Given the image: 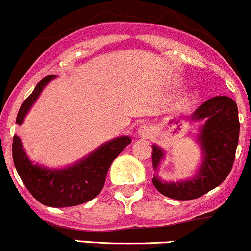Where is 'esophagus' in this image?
<instances>
[{"mask_svg": "<svg viewBox=\"0 0 251 251\" xmlns=\"http://www.w3.org/2000/svg\"><path fill=\"white\" fill-rule=\"evenodd\" d=\"M152 133H153L152 127H151L150 125H147V124H145V125L140 126L139 130H138V134H139L140 138L148 139V138H150L151 136H152Z\"/></svg>", "mask_w": 251, "mask_h": 251, "instance_id": "esophagus-1", "label": "esophagus"}]
</instances>
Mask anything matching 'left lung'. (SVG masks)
Wrapping results in <instances>:
<instances>
[{"instance_id":"1","label":"left lung","mask_w":251,"mask_h":251,"mask_svg":"<svg viewBox=\"0 0 251 251\" xmlns=\"http://www.w3.org/2000/svg\"><path fill=\"white\" fill-rule=\"evenodd\" d=\"M200 121L197 134L201 150V163L187 180L168 182L159 178L158 168L166 157L159 145H152V167L156 174L152 183L161 194L175 200H192L218 187L231 172L239 137L237 104L228 96L208 99L193 112L191 123Z\"/></svg>"}]
</instances>
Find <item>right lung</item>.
Wrapping results in <instances>:
<instances>
[{"instance_id": "right-lung-1", "label": "right lung", "mask_w": 251, "mask_h": 251, "mask_svg": "<svg viewBox=\"0 0 251 251\" xmlns=\"http://www.w3.org/2000/svg\"><path fill=\"white\" fill-rule=\"evenodd\" d=\"M56 75L43 78L19 109L16 124L21 125L44 88ZM131 143L121 136L103 143L74 164L64 168H49L31 161L20 137L13 138V161L26 188L40 203L50 207H70L94 199L103 188L112 162Z\"/></svg>"}]
</instances>
